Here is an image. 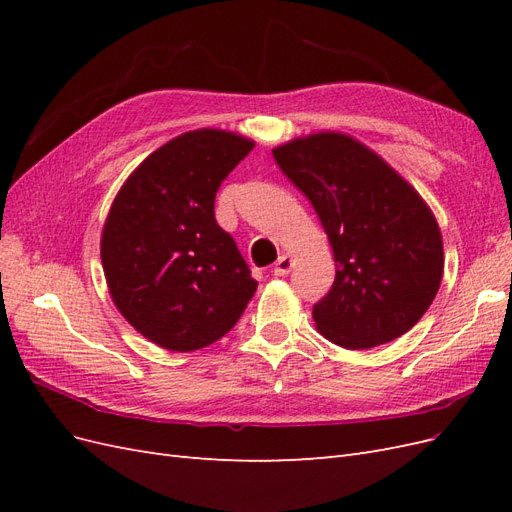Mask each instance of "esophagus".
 I'll list each match as a JSON object with an SVG mask.
<instances>
[{
  "mask_svg": "<svg viewBox=\"0 0 512 512\" xmlns=\"http://www.w3.org/2000/svg\"><path fill=\"white\" fill-rule=\"evenodd\" d=\"M292 267H294L292 258H290L288 254H282L280 258H277V262H275V267H273V275H277V277H284V275H288V273L292 271Z\"/></svg>",
  "mask_w": 512,
  "mask_h": 512,
  "instance_id": "1",
  "label": "esophagus"
}]
</instances>
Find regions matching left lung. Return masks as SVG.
<instances>
[{
  "mask_svg": "<svg viewBox=\"0 0 512 512\" xmlns=\"http://www.w3.org/2000/svg\"><path fill=\"white\" fill-rule=\"evenodd\" d=\"M273 158L312 203L333 247L335 282L312 312L318 331L348 350L408 333L436 299L444 269L425 200L346 134L294 138Z\"/></svg>",
  "mask_w": 512,
  "mask_h": 512,
  "instance_id": "8db88e82",
  "label": "left lung"
}]
</instances>
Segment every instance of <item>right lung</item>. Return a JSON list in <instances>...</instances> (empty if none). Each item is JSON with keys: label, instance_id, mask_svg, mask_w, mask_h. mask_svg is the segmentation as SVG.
Returning <instances> with one entry per match:
<instances>
[{"label": "right lung", "instance_id": "1", "mask_svg": "<svg viewBox=\"0 0 512 512\" xmlns=\"http://www.w3.org/2000/svg\"><path fill=\"white\" fill-rule=\"evenodd\" d=\"M254 143L224 130L185 132L123 183L102 230L111 297L132 327L190 352L235 327L258 282L215 222V194Z\"/></svg>", "mask_w": 512, "mask_h": 512}]
</instances>
